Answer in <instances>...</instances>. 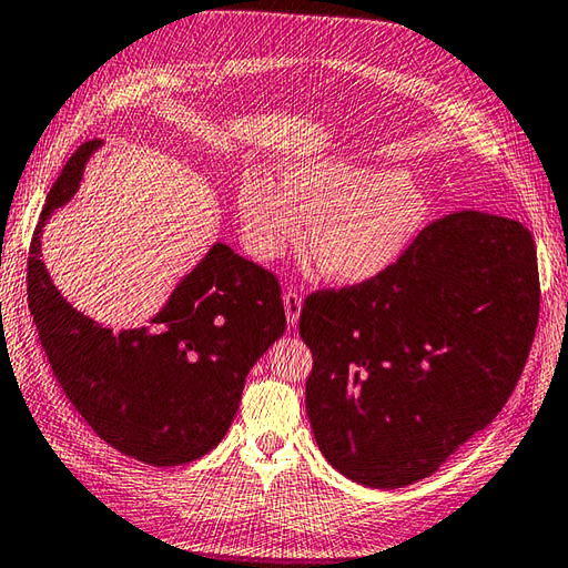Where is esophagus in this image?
Returning a JSON list of instances; mask_svg holds the SVG:
<instances>
[{
  "mask_svg": "<svg viewBox=\"0 0 568 568\" xmlns=\"http://www.w3.org/2000/svg\"><path fill=\"white\" fill-rule=\"evenodd\" d=\"M284 301V311H286V321L288 325H298V317H301V308H303V301L296 292H284L282 296Z\"/></svg>",
  "mask_w": 568,
  "mask_h": 568,
  "instance_id": "34e87169",
  "label": "esophagus"
}]
</instances>
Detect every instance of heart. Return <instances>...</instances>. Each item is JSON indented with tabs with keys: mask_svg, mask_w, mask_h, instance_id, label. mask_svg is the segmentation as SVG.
<instances>
[{
	"mask_svg": "<svg viewBox=\"0 0 568 568\" xmlns=\"http://www.w3.org/2000/svg\"><path fill=\"white\" fill-rule=\"evenodd\" d=\"M239 214L260 260L280 257L313 221L306 251L317 270L332 284L362 286L409 253L426 226L428 197L403 169L306 159L288 165L286 180L247 171Z\"/></svg>",
	"mask_w": 568,
	"mask_h": 568,
	"instance_id": "1",
	"label": "heart"
}]
</instances>
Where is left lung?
I'll return each instance as SVG.
<instances>
[{
	"instance_id": "left-lung-1",
	"label": "left lung",
	"mask_w": 568,
	"mask_h": 568,
	"mask_svg": "<svg viewBox=\"0 0 568 568\" xmlns=\"http://www.w3.org/2000/svg\"><path fill=\"white\" fill-rule=\"evenodd\" d=\"M537 315L532 233L479 212L434 221L378 280L313 294L298 329L325 460L371 489L434 475L506 405Z\"/></svg>"
}]
</instances>
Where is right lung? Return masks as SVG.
I'll return each mask as SVG.
<instances>
[{
	"label": "right lung",
	"mask_w": 568,
	"mask_h": 568,
	"mask_svg": "<svg viewBox=\"0 0 568 568\" xmlns=\"http://www.w3.org/2000/svg\"><path fill=\"white\" fill-rule=\"evenodd\" d=\"M101 140L67 161L31 241L29 308L54 378L105 444L154 467L185 465L221 444L245 378L284 335L274 274L216 241L146 325L113 332L52 284L43 229L84 180Z\"/></svg>",
	"instance_id": "1"
}]
</instances>
